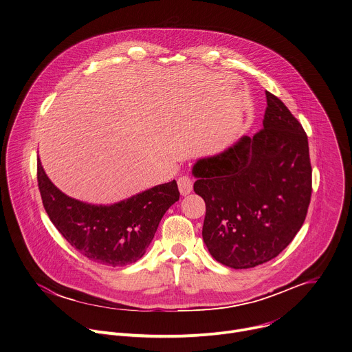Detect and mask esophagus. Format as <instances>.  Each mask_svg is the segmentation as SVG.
I'll return each instance as SVG.
<instances>
[{
    "label": "esophagus",
    "instance_id": "esophagus-1",
    "mask_svg": "<svg viewBox=\"0 0 352 352\" xmlns=\"http://www.w3.org/2000/svg\"><path fill=\"white\" fill-rule=\"evenodd\" d=\"M178 189L182 196H186L192 192L193 189V179L189 175H182L178 178Z\"/></svg>",
    "mask_w": 352,
    "mask_h": 352
}]
</instances>
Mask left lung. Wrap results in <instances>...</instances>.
<instances>
[{"mask_svg": "<svg viewBox=\"0 0 352 352\" xmlns=\"http://www.w3.org/2000/svg\"><path fill=\"white\" fill-rule=\"evenodd\" d=\"M263 129L199 159L195 192L206 201L203 240L215 261L250 269L283 252L311 199L309 140L287 105L266 91Z\"/></svg>", "mask_w": 352, "mask_h": 352, "instance_id": "left-lung-1", "label": "left lung"}]
</instances>
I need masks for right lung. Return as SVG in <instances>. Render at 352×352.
I'll return each mask as SVG.
<instances>
[{"label": "right lung", "instance_id": "add662e5", "mask_svg": "<svg viewBox=\"0 0 352 352\" xmlns=\"http://www.w3.org/2000/svg\"><path fill=\"white\" fill-rule=\"evenodd\" d=\"M36 178L45 211L61 236L87 259L111 267L142 258L163 215L179 199L174 179L115 204H87L57 189L39 159Z\"/></svg>", "mask_w": 352, "mask_h": 352}]
</instances>
